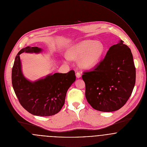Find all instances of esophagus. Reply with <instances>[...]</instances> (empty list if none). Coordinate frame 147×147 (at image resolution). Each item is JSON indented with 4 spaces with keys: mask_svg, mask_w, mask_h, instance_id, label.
<instances>
[{
    "mask_svg": "<svg viewBox=\"0 0 147 147\" xmlns=\"http://www.w3.org/2000/svg\"><path fill=\"white\" fill-rule=\"evenodd\" d=\"M76 76L78 78H80L81 77V73L80 72H77L76 74Z\"/></svg>",
    "mask_w": 147,
    "mask_h": 147,
    "instance_id": "34e87169",
    "label": "esophagus"
}]
</instances>
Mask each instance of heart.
<instances>
[{
  "mask_svg": "<svg viewBox=\"0 0 147 147\" xmlns=\"http://www.w3.org/2000/svg\"><path fill=\"white\" fill-rule=\"evenodd\" d=\"M104 52L103 45L94 40H84L78 43L68 51V57L71 59L79 58L80 65L86 69L95 66L101 59Z\"/></svg>",
  "mask_w": 147,
  "mask_h": 147,
  "instance_id": "b5f03b06",
  "label": "heart"
}]
</instances>
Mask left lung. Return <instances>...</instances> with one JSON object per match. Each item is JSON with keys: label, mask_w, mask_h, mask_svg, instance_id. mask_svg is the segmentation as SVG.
Returning <instances> with one entry per match:
<instances>
[{"label": "left lung", "mask_w": 147, "mask_h": 147, "mask_svg": "<svg viewBox=\"0 0 147 147\" xmlns=\"http://www.w3.org/2000/svg\"><path fill=\"white\" fill-rule=\"evenodd\" d=\"M86 98L96 110L112 112L125 105L133 91L136 68L130 49L123 41L111 46L92 71H84Z\"/></svg>", "instance_id": "left-lung-1"}]
</instances>
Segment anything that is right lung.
Wrapping results in <instances>:
<instances>
[{"instance_id":"1","label":"right lung","mask_w":147,"mask_h":147,"mask_svg":"<svg viewBox=\"0 0 147 147\" xmlns=\"http://www.w3.org/2000/svg\"><path fill=\"white\" fill-rule=\"evenodd\" d=\"M42 49L29 46L16 56L12 69V84L21 105L29 113L39 116H49L63 107L67 90L75 81L74 70L66 74L55 73L35 82L27 80L22 73L19 55L25 52L38 53Z\"/></svg>"}]
</instances>
